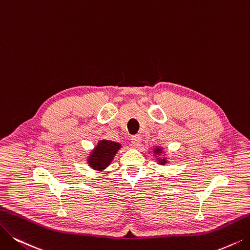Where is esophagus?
Wrapping results in <instances>:
<instances>
[{
  "instance_id": "1",
  "label": "esophagus",
  "mask_w": 250,
  "mask_h": 250,
  "mask_svg": "<svg viewBox=\"0 0 250 250\" xmlns=\"http://www.w3.org/2000/svg\"><path fill=\"white\" fill-rule=\"evenodd\" d=\"M141 143H142V136L141 135H133L131 137V144H132L133 146H138Z\"/></svg>"
}]
</instances>
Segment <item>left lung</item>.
<instances>
[{"label":"left lung","mask_w":250,"mask_h":250,"mask_svg":"<svg viewBox=\"0 0 250 250\" xmlns=\"http://www.w3.org/2000/svg\"><path fill=\"white\" fill-rule=\"evenodd\" d=\"M161 151H162V149L160 148V147H157L156 149H154V152L156 154H160V153H161ZM159 161H160V164H165L166 163V160L165 159H159Z\"/></svg>","instance_id":"1"}]
</instances>
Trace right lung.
I'll list each match as a JSON object with an SVG mask.
<instances>
[{
  "mask_svg": "<svg viewBox=\"0 0 250 250\" xmlns=\"http://www.w3.org/2000/svg\"><path fill=\"white\" fill-rule=\"evenodd\" d=\"M121 145L111 141H99L92 154L88 158L89 166L103 170L111 164Z\"/></svg>",
  "mask_w": 250,
  "mask_h": 250,
  "instance_id": "1",
  "label": "right lung"
}]
</instances>
